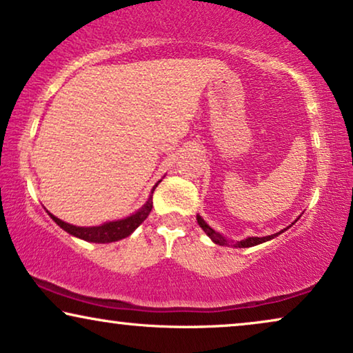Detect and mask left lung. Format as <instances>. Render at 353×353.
<instances>
[{"label":"left lung","instance_id":"obj_1","mask_svg":"<svg viewBox=\"0 0 353 353\" xmlns=\"http://www.w3.org/2000/svg\"><path fill=\"white\" fill-rule=\"evenodd\" d=\"M196 221H198L199 227L203 228V230L205 232V235H208L210 240L214 241V243L221 245V246H230L232 245V246H235V248H250V246L261 245V243H264V241H269V240H272V238H276L277 235H281L283 230H287V228H288L287 227V228H283V230H281L279 233H274V235H268V236H248V238H245V240H241V241H228L225 236L221 235V233L214 230V228L210 227L209 223H205V221L199 216V214H198V216H196Z\"/></svg>","mask_w":353,"mask_h":353}]
</instances>
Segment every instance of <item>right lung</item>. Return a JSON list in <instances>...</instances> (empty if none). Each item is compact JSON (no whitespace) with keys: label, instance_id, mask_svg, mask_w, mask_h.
Segmentation results:
<instances>
[{"label":"right lung","instance_id":"1","mask_svg":"<svg viewBox=\"0 0 353 353\" xmlns=\"http://www.w3.org/2000/svg\"><path fill=\"white\" fill-rule=\"evenodd\" d=\"M160 181H157L154 185L152 191H150L149 199L145 201V204L143 205V208H141L139 210H136L134 214H131V216H128L126 219H120V221L105 222V223H102V225H95V227H77V225H72V223L61 221V219L54 217L53 214L48 212V210L47 212H48V216L63 228V230L68 232L72 236L81 238V240H85V241H90V243H112V241H118V240H123V238L130 236L131 233L134 232L136 228L145 221V219H148L149 212L152 210V194Z\"/></svg>","mask_w":353,"mask_h":353}]
</instances>
